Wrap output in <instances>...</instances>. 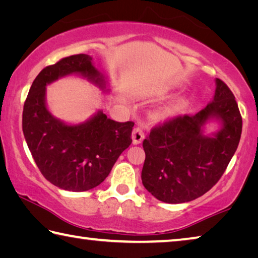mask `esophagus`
Instances as JSON below:
<instances>
[{
    "instance_id": "34e87169",
    "label": "esophagus",
    "mask_w": 258,
    "mask_h": 258,
    "mask_svg": "<svg viewBox=\"0 0 258 258\" xmlns=\"http://www.w3.org/2000/svg\"><path fill=\"white\" fill-rule=\"evenodd\" d=\"M145 132H146V128L145 126L142 125H138L137 127L133 130V133H132L133 145H140V143L143 141V139H145Z\"/></svg>"
}]
</instances>
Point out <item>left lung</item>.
Segmentation results:
<instances>
[{
	"label": "left lung",
	"instance_id": "8db88e82",
	"mask_svg": "<svg viewBox=\"0 0 258 258\" xmlns=\"http://www.w3.org/2000/svg\"><path fill=\"white\" fill-rule=\"evenodd\" d=\"M215 85L213 100L199 112L166 121L143 140L142 183L160 202L182 204L206 194L237 150L241 115L225 83L216 78ZM209 122L219 125L215 133H207Z\"/></svg>",
	"mask_w": 258,
	"mask_h": 258
}]
</instances>
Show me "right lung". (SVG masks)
<instances>
[{
	"label": "right lung",
	"mask_w": 258,
	"mask_h": 258,
	"mask_svg": "<svg viewBox=\"0 0 258 258\" xmlns=\"http://www.w3.org/2000/svg\"><path fill=\"white\" fill-rule=\"evenodd\" d=\"M78 76L109 93V80L92 56L76 54L45 67L30 86L23 111V132L32 156L47 181L67 191H87L106 180L121 152L132 143L133 121L118 123L98 110L71 124L56 118L46 103V86Z\"/></svg>",
	"instance_id": "right-lung-1"
}]
</instances>
